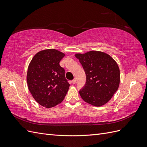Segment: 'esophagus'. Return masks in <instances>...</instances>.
<instances>
[{"label":"esophagus","instance_id":"esophagus-1","mask_svg":"<svg viewBox=\"0 0 147 147\" xmlns=\"http://www.w3.org/2000/svg\"><path fill=\"white\" fill-rule=\"evenodd\" d=\"M72 83L73 84H75V83H76V79H75V78H74V79L72 81Z\"/></svg>","mask_w":147,"mask_h":147}]
</instances>
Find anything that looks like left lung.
<instances>
[{
    "mask_svg": "<svg viewBox=\"0 0 147 147\" xmlns=\"http://www.w3.org/2000/svg\"><path fill=\"white\" fill-rule=\"evenodd\" d=\"M75 56L86 76L85 86L79 91L82 99L93 106L105 105L119 85L120 71L117 62L107 53L100 51L76 53Z\"/></svg>",
    "mask_w": 147,
    "mask_h": 147,
    "instance_id": "left-lung-1",
    "label": "left lung"
}]
</instances>
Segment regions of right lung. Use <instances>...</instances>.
I'll list each match as a JSON object with an SVG mask.
<instances>
[{
    "label": "right lung",
    "mask_w": 147,
    "mask_h": 147,
    "mask_svg": "<svg viewBox=\"0 0 147 147\" xmlns=\"http://www.w3.org/2000/svg\"><path fill=\"white\" fill-rule=\"evenodd\" d=\"M64 56L56 49H47L36 53L29 64L28 89L35 101L45 108L60 104L69 89L65 70L59 65Z\"/></svg>",
    "instance_id": "1"
}]
</instances>
